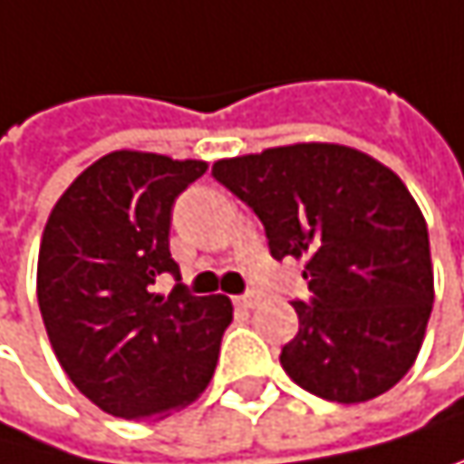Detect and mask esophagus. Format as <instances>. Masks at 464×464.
<instances>
[{"mask_svg":"<svg viewBox=\"0 0 464 464\" xmlns=\"http://www.w3.org/2000/svg\"><path fill=\"white\" fill-rule=\"evenodd\" d=\"M258 303H261V296H258V294H253V291H247V294L237 296V305H239V308H256Z\"/></svg>","mask_w":464,"mask_h":464,"instance_id":"34e87169","label":"esophagus"}]
</instances>
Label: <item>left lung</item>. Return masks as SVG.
Listing matches in <instances>:
<instances>
[{"label": "left lung", "instance_id": "obj_1", "mask_svg": "<svg viewBox=\"0 0 464 464\" xmlns=\"http://www.w3.org/2000/svg\"><path fill=\"white\" fill-rule=\"evenodd\" d=\"M214 179L264 222L272 258L305 261L311 303L280 352L285 374L338 404L391 391L420 352L435 303L426 219L404 181L338 142L219 159Z\"/></svg>", "mask_w": 464, "mask_h": 464}]
</instances>
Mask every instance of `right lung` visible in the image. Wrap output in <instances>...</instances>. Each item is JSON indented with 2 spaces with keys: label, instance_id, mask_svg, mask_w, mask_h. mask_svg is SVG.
I'll use <instances>...</instances> for the list:
<instances>
[{
  "label": "right lung",
  "instance_id": "right-lung-1",
  "mask_svg": "<svg viewBox=\"0 0 464 464\" xmlns=\"http://www.w3.org/2000/svg\"><path fill=\"white\" fill-rule=\"evenodd\" d=\"M203 159L112 150L54 203L38 253V305L68 380L115 418L159 420L208 388L234 322L227 296L153 291L170 258L176 198Z\"/></svg>",
  "mask_w": 464,
  "mask_h": 464
}]
</instances>
